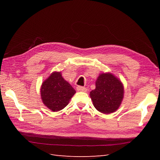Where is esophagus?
Wrapping results in <instances>:
<instances>
[{
    "mask_svg": "<svg viewBox=\"0 0 160 160\" xmlns=\"http://www.w3.org/2000/svg\"><path fill=\"white\" fill-rule=\"evenodd\" d=\"M77 90L78 91H82V92H86L87 91H88V89H87L86 88H85V87H82V86H78L77 88Z\"/></svg>",
    "mask_w": 160,
    "mask_h": 160,
    "instance_id": "34e87169",
    "label": "esophagus"
}]
</instances>
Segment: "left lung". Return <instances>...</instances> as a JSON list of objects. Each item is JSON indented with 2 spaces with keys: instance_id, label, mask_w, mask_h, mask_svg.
I'll use <instances>...</instances> for the list:
<instances>
[{
  "instance_id": "1",
  "label": "left lung",
  "mask_w": 160,
  "mask_h": 160,
  "mask_svg": "<svg viewBox=\"0 0 160 160\" xmlns=\"http://www.w3.org/2000/svg\"><path fill=\"white\" fill-rule=\"evenodd\" d=\"M123 87L111 73L101 74L95 82V89L90 92L94 107L101 113L109 114L117 110L123 98Z\"/></svg>"
}]
</instances>
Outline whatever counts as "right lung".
I'll list each match as a JSON object with an SVG mask.
<instances>
[{
    "instance_id": "1",
    "label": "right lung",
    "mask_w": 160,
    "mask_h": 160,
    "mask_svg": "<svg viewBox=\"0 0 160 160\" xmlns=\"http://www.w3.org/2000/svg\"><path fill=\"white\" fill-rule=\"evenodd\" d=\"M75 90L62 78L61 72H54L43 82L41 88L42 102L52 111L65 108L75 93Z\"/></svg>"
}]
</instances>
